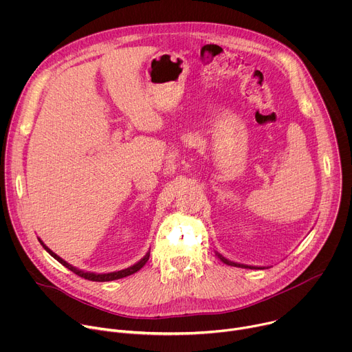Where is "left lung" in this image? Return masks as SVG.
<instances>
[{
  "label": "left lung",
  "mask_w": 352,
  "mask_h": 352,
  "mask_svg": "<svg viewBox=\"0 0 352 352\" xmlns=\"http://www.w3.org/2000/svg\"><path fill=\"white\" fill-rule=\"evenodd\" d=\"M216 256L226 265L228 266H234V267H243V269H265V267H258V266H248V265H241V263H235V262H231L228 259H226L223 255H220L219 252H216Z\"/></svg>",
  "instance_id": "1"
}]
</instances>
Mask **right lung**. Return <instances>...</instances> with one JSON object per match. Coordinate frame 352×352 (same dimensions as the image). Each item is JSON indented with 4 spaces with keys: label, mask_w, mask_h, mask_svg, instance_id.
Returning <instances> with one entry per match:
<instances>
[{
    "label": "right lung",
    "mask_w": 352,
    "mask_h": 352,
    "mask_svg": "<svg viewBox=\"0 0 352 352\" xmlns=\"http://www.w3.org/2000/svg\"><path fill=\"white\" fill-rule=\"evenodd\" d=\"M38 242L43 245V248L47 250V252L52 255L56 261H58L63 266H65L67 269H69L71 272H74L75 274H78L79 277H83V278H86V280H90V281H113V280H118V278H122V277H126V276H131V274H133V273H136L138 270H140L144 265H146V262L148 261V256H150V250L138 262V263H135V265H132L131 267H126V269H124V270H118V272H111V273H93V272H85V270H80V269H78V267H75V266H72V265H69L68 262H65L63 258H60L57 254H54L52 249H50L48 246H45L44 245V242L38 238Z\"/></svg>",
    "instance_id": "add662e5"
}]
</instances>
